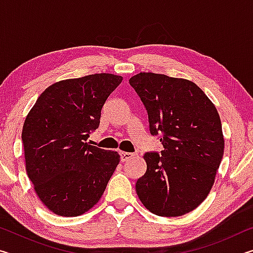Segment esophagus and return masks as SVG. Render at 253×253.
Here are the masks:
<instances>
[{
  "label": "esophagus",
  "mask_w": 253,
  "mask_h": 253,
  "mask_svg": "<svg viewBox=\"0 0 253 253\" xmlns=\"http://www.w3.org/2000/svg\"><path fill=\"white\" fill-rule=\"evenodd\" d=\"M134 156V154L131 153H128V152H121V161L122 162H126L128 160H130V158Z\"/></svg>",
  "instance_id": "1"
}]
</instances>
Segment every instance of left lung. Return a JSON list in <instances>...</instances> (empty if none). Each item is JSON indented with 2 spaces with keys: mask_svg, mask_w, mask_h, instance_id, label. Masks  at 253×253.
Segmentation results:
<instances>
[{
  "mask_svg": "<svg viewBox=\"0 0 253 253\" xmlns=\"http://www.w3.org/2000/svg\"><path fill=\"white\" fill-rule=\"evenodd\" d=\"M129 84L147 110L149 131L164 147L161 155L145 153L147 169L136 193L156 215H184L207 199L223 157L219 114L190 80L140 72Z\"/></svg>",
  "mask_w": 253,
  "mask_h": 253,
  "instance_id": "8db88e82",
  "label": "left lung"
}]
</instances>
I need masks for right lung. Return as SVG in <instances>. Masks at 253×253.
<instances>
[{
  "label": "right lung",
  "mask_w": 253,
  "mask_h": 253,
  "mask_svg": "<svg viewBox=\"0 0 253 253\" xmlns=\"http://www.w3.org/2000/svg\"><path fill=\"white\" fill-rule=\"evenodd\" d=\"M123 77L96 74L51 84L38 98L22 129L25 169L51 212L78 216L104 194L121 161L117 152L87 143L107 98Z\"/></svg>",
  "instance_id": "add662e5"
}]
</instances>
